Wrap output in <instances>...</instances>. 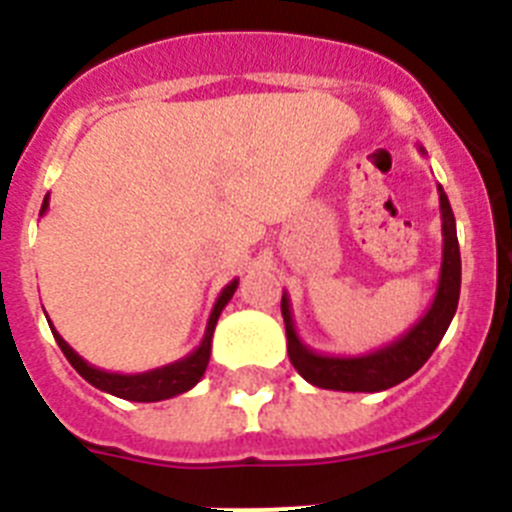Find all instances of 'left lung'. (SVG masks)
<instances>
[{"mask_svg": "<svg viewBox=\"0 0 512 512\" xmlns=\"http://www.w3.org/2000/svg\"><path fill=\"white\" fill-rule=\"evenodd\" d=\"M420 153H425L420 148ZM438 202H441V235H443V259L438 287L433 295L431 307L423 318L405 330L397 341L359 356H328L312 351L300 341L292 320V305L287 292L282 295V318L287 328V354L292 366L315 387L338 392H382L395 384L413 377L425 361L431 359L436 346L441 343L443 333L449 330L454 320L456 305H459L461 289V256L459 241H456V220L451 212L449 197L438 187Z\"/></svg>", "mask_w": 512, "mask_h": 512, "instance_id": "1", "label": "left lung"}]
</instances>
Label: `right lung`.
<instances>
[{
  "mask_svg": "<svg viewBox=\"0 0 512 512\" xmlns=\"http://www.w3.org/2000/svg\"><path fill=\"white\" fill-rule=\"evenodd\" d=\"M48 210V197L43 200V207H40V215ZM238 289V279H233L230 284H225L220 297H217L215 307L210 312V320H207L205 336H202V343L194 348L192 354H187L184 359L174 361V364L158 366V369H151V372H140V374H117V372H104V369H97L89 361L81 359L69 343L63 341L61 333L53 328V338H56L58 348L63 351V356L69 359V364L74 366L81 377L87 379L92 387L107 392V395L122 397V400L130 402H158V400H169V397L182 395V392L192 390L194 384L205 377V369L210 364V351H212V333H215L217 318L220 312L225 310V305L230 302V297L235 295Z\"/></svg>",
  "mask_w": 512,
  "mask_h": 512,
  "instance_id": "right-lung-1",
  "label": "right lung"
}]
</instances>
